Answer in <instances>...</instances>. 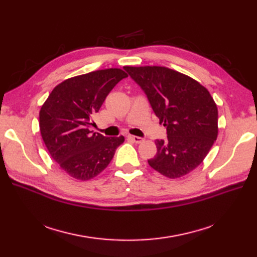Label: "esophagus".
I'll return each mask as SVG.
<instances>
[{
  "label": "esophagus",
  "instance_id": "obj_1",
  "mask_svg": "<svg viewBox=\"0 0 257 257\" xmlns=\"http://www.w3.org/2000/svg\"><path fill=\"white\" fill-rule=\"evenodd\" d=\"M128 139H131L132 142H134V143H136V144H141V143L144 142V138L138 137V136H133V135H130V136H128Z\"/></svg>",
  "mask_w": 257,
  "mask_h": 257
}]
</instances>
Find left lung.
<instances>
[{"label":"left lung","instance_id":"left-lung-1","mask_svg":"<svg viewBox=\"0 0 257 257\" xmlns=\"http://www.w3.org/2000/svg\"><path fill=\"white\" fill-rule=\"evenodd\" d=\"M148 97L167 139H157L149 165L170 179L180 178L204 161L217 137V107L196 80L164 66H124Z\"/></svg>","mask_w":257,"mask_h":257}]
</instances>
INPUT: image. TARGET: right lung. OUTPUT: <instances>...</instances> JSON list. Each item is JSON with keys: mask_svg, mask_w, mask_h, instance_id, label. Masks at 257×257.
<instances>
[{"mask_svg": "<svg viewBox=\"0 0 257 257\" xmlns=\"http://www.w3.org/2000/svg\"><path fill=\"white\" fill-rule=\"evenodd\" d=\"M127 74L107 68L58 84L40 111V130L51 158L71 177L90 180L112 160L124 137H105L89 127L114 85Z\"/></svg>", "mask_w": 257, "mask_h": 257, "instance_id": "add662e5", "label": "right lung"}]
</instances>
